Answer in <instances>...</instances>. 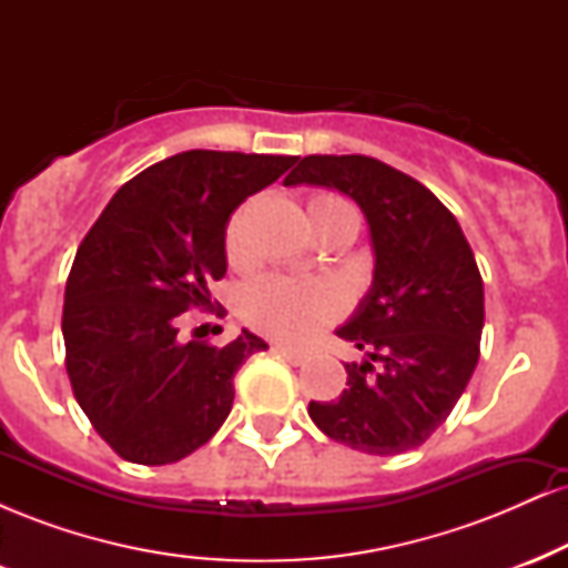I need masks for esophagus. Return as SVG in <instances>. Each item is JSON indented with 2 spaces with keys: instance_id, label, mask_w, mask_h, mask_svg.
Masks as SVG:
<instances>
[{
  "instance_id": "1",
  "label": "esophagus",
  "mask_w": 568,
  "mask_h": 568,
  "mask_svg": "<svg viewBox=\"0 0 568 568\" xmlns=\"http://www.w3.org/2000/svg\"><path fill=\"white\" fill-rule=\"evenodd\" d=\"M272 349H275L280 357H285V361H288V363H291V366H304V363H306V357H310V355H306V352H304V349H293V347H283V344H275V347H272Z\"/></svg>"
}]
</instances>
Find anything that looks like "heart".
<instances>
[{
	"label": "heart",
	"instance_id": "heart-1",
	"mask_svg": "<svg viewBox=\"0 0 568 568\" xmlns=\"http://www.w3.org/2000/svg\"><path fill=\"white\" fill-rule=\"evenodd\" d=\"M342 211H352V207L334 194H317L310 202L312 221ZM224 247L232 264H240L245 258V211L232 216L226 226ZM240 310H243L245 321L262 334L283 338V342H302L342 315L344 293L328 280L264 275L245 285L243 296H240Z\"/></svg>",
	"mask_w": 568,
	"mask_h": 568
}]
</instances>
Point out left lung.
Instances as JSON below:
<instances>
[{"mask_svg": "<svg viewBox=\"0 0 568 568\" xmlns=\"http://www.w3.org/2000/svg\"><path fill=\"white\" fill-rule=\"evenodd\" d=\"M285 186L338 189L361 205L374 283L336 336L366 352L344 363L336 400L310 403L328 438L363 454L422 446L452 414L480 355L484 280L459 221L410 175L366 154H310Z\"/></svg>", "mask_w": 568, "mask_h": 568, "instance_id": "1", "label": "left lung"}]
</instances>
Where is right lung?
<instances>
[{
  "mask_svg": "<svg viewBox=\"0 0 568 568\" xmlns=\"http://www.w3.org/2000/svg\"><path fill=\"white\" fill-rule=\"evenodd\" d=\"M296 158L192 152L146 168L77 247L63 296L67 371L90 425L122 459L171 465L205 446L234 400V374L264 338L179 342L181 312L226 275V224Z\"/></svg>",
  "mask_w": 568,
  "mask_h": 568,
  "instance_id": "add662e5",
  "label": "right lung"
}]
</instances>
